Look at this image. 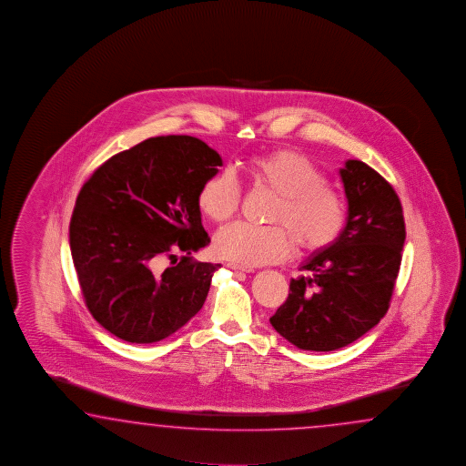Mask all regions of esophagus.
Masks as SVG:
<instances>
[{
	"label": "esophagus",
	"mask_w": 466,
	"mask_h": 466,
	"mask_svg": "<svg viewBox=\"0 0 466 466\" xmlns=\"http://www.w3.org/2000/svg\"><path fill=\"white\" fill-rule=\"evenodd\" d=\"M228 267L231 268V269H237V271H245V273H251V271H253V268L243 267V265H238V263H228Z\"/></svg>",
	"instance_id": "esophagus-1"
}]
</instances>
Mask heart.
<instances>
[{
	"label": "heart",
	"instance_id": "obj_1",
	"mask_svg": "<svg viewBox=\"0 0 466 466\" xmlns=\"http://www.w3.org/2000/svg\"><path fill=\"white\" fill-rule=\"evenodd\" d=\"M248 177L278 199L269 219L280 225L255 227L233 223L218 231L215 249L243 267H259L287 258L293 248L315 251L331 245L345 225V205L337 191L325 185L321 171L303 155L289 149L253 159ZM241 188L229 171L213 175L198 193L199 209L209 219L228 221L239 207Z\"/></svg>",
	"mask_w": 466,
	"mask_h": 466
}]
</instances>
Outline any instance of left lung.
Returning a JSON list of instances; mask_svg holds the SVG:
<instances>
[{
    "mask_svg": "<svg viewBox=\"0 0 466 466\" xmlns=\"http://www.w3.org/2000/svg\"><path fill=\"white\" fill-rule=\"evenodd\" d=\"M348 213L327 248L305 259L308 277L291 278L287 301L269 318L291 345L333 351L357 341L390 307L405 245V218L391 185L360 159L339 168Z\"/></svg>",
    "mask_w": 466,
    "mask_h": 466,
    "instance_id": "obj_1",
    "label": "left lung"
}]
</instances>
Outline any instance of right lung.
Returning a JSON list of instances; mask_svg holds the SVG:
<instances>
[{"instance_id": "obj_1", "label": "right lung", "mask_w": 466, "mask_h": 466, "mask_svg": "<svg viewBox=\"0 0 466 466\" xmlns=\"http://www.w3.org/2000/svg\"><path fill=\"white\" fill-rule=\"evenodd\" d=\"M223 159L201 139L141 141L103 163L79 191L70 248L89 313L128 343H157L198 313L221 265L191 253L209 243L198 193ZM181 250L161 272L158 259Z\"/></svg>"}]
</instances>
